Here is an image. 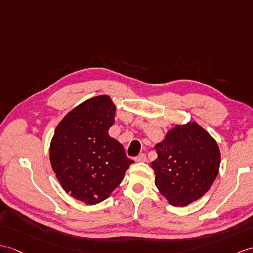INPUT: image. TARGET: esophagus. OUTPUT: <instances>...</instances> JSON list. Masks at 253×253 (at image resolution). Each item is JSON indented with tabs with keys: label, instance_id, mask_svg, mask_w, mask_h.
I'll return each mask as SVG.
<instances>
[{
	"label": "esophagus",
	"instance_id": "1",
	"mask_svg": "<svg viewBox=\"0 0 253 253\" xmlns=\"http://www.w3.org/2000/svg\"><path fill=\"white\" fill-rule=\"evenodd\" d=\"M135 161H136V162H146L147 157H146L145 153H141V155H139L138 157L135 158Z\"/></svg>",
	"mask_w": 253,
	"mask_h": 253
}]
</instances>
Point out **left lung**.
Instances as JSON below:
<instances>
[{"mask_svg":"<svg viewBox=\"0 0 253 253\" xmlns=\"http://www.w3.org/2000/svg\"><path fill=\"white\" fill-rule=\"evenodd\" d=\"M155 149L158 190L173 206H187L211 189L220 169L217 141L196 121L176 125Z\"/></svg>","mask_w":253,"mask_h":253,"instance_id":"8db88e82","label":"left lung"}]
</instances>
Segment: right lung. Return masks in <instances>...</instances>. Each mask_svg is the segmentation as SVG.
Instances as JSON below:
<instances>
[{"label":"right lung","mask_w":253,"mask_h":253,"mask_svg":"<svg viewBox=\"0 0 253 253\" xmlns=\"http://www.w3.org/2000/svg\"><path fill=\"white\" fill-rule=\"evenodd\" d=\"M115 114L108 95L91 97L63 117L50 141L49 159L61 187L88 205L106 200L134 163L108 135Z\"/></svg>","instance_id":"obj_1"}]
</instances>
